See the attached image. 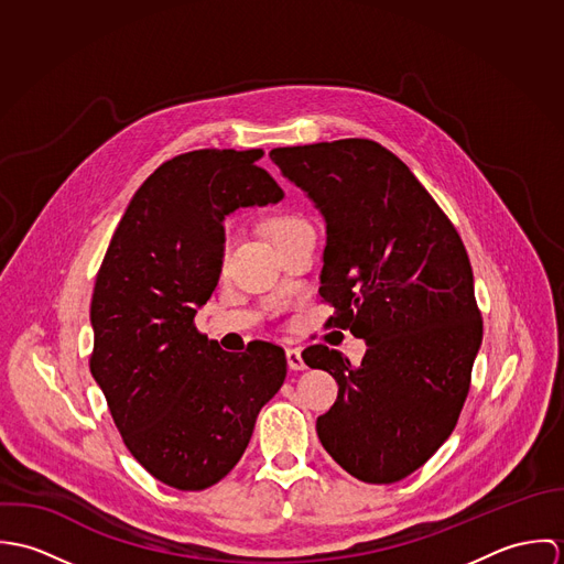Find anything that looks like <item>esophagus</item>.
<instances>
[{"instance_id":"1","label":"esophagus","mask_w":564,"mask_h":564,"mask_svg":"<svg viewBox=\"0 0 564 564\" xmlns=\"http://www.w3.org/2000/svg\"><path fill=\"white\" fill-rule=\"evenodd\" d=\"M286 362H289V369H293V371H304L306 369V362H304L300 349L289 347L286 349Z\"/></svg>"}]
</instances>
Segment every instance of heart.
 Segmentation results:
<instances>
[{"mask_svg":"<svg viewBox=\"0 0 564 564\" xmlns=\"http://www.w3.org/2000/svg\"><path fill=\"white\" fill-rule=\"evenodd\" d=\"M264 228H267V235H269L271 242L278 247V245L293 239L295 235L308 230L311 226H308V221L302 219L300 215H293V213H278V215H273V217L267 219Z\"/></svg>","mask_w":564,"mask_h":564,"instance_id":"b5f03b06","label":"heart"}]
</instances>
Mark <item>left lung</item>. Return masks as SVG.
<instances>
[{
	"mask_svg": "<svg viewBox=\"0 0 564 564\" xmlns=\"http://www.w3.org/2000/svg\"><path fill=\"white\" fill-rule=\"evenodd\" d=\"M325 221L322 293L365 338L358 367L313 345L304 362L338 382L317 419L354 478L391 484L449 438L482 345L474 271L456 228L395 154L367 139L269 152Z\"/></svg>",
	"mask_w": 564,
	"mask_h": 564,
	"instance_id": "obj_1",
	"label": "left lung"
}]
</instances>
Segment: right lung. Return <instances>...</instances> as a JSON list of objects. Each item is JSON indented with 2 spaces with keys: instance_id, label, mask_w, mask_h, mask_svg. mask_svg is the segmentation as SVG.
<instances>
[{
  "instance_id": "right-lung-1",
  "label": "right lung",
  "mask_w": 564,
  "mask_h": 564,
  "mask_svg": "<svg viewBox=\"0 0 564 564\" xmlns=\"http://www.w3.org/2000/svg\"><path fill=\"white\" fill-rule=\"evenodd\" d=\"M262 154L197 150L161 164L134 193L95 280L90 373L130 454L177 490L235 469L286 378L282 347L256 340L232 354L193 325L219 282L224 219L284 197L253 164Z\"/></svg>"
}]
</instances>
